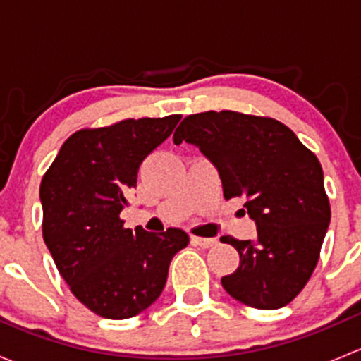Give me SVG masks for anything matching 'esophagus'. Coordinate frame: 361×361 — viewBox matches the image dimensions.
Listing matches in <instances>:
<instances>
[{
    "mask_svg": "<svg viewBox=\"0 0 361 361\" xmlns=\"http://www.w3.org/2000/svg\"><path fill=\"white\" fill-rule=\"evenodd\" d=\"M192 245L201 246V248H211V246L216 245V239H213V238H197V235H192Z\"/></svg>",
    "mask_w": 361,
    "mask_h": 361,
    "instance_id": "34e87169",
    "label": "esophagus"
}]
</instances>
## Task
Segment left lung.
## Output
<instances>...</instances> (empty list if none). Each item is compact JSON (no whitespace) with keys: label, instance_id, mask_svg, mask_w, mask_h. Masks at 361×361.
<instances>
[{"label":"left lung","instance_id":"obj_1","mask_svg":"<svg viewBox=\"0 0 361 361\" xmlns=\"http://www.w3.org/2000/svg\"><path fill=\"white\" fill-rule=\"evenodd\" d=\"M176 145H195L220 174L224 197H243L257 238H224L239 267L221 278L231 297L250 307L290 304L311 278L330 224L319 160L292 129L269 116L238 111L188 115Z\"/></svg>","mask_w":361,"mask_h":361}]
</instances>
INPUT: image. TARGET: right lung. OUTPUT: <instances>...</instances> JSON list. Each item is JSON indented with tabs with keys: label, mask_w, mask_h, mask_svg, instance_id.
<instances>
[{
	"label": "right lung",
	"mask_w": 361,
	"mask_h": 361,
	"mask_svg": "<svg viewBox=\"0 0 361 361\" xmlns=\"http://www.w3.org/2000/svg\"><path fill=\"white\" fill-rule=\"evenodd\" d=\"M180 118H127L76 130L43 174V241L71 293L101 318H133L150 307L173 257L190 241L181 228L133 232L120 218L141 162Z\"/></svg>",
	"instance_id": "right-lung-1"
}]
</instances>
